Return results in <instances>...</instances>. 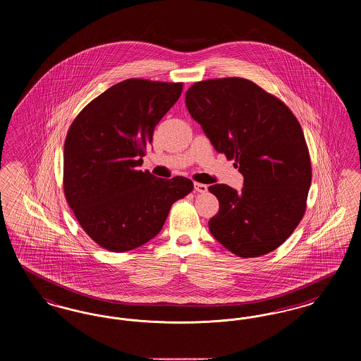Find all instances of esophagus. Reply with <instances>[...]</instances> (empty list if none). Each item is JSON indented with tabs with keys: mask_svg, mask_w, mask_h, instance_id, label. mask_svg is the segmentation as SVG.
<instances>
[{
	"mask_svg": "<svg viewBox=\"0 0 361 361\" xmlns=\"http://www.w3.org/2000/svg\"><path fill=\"white\" fill-rule=\"evenodd\" d=\"M193 187H195V190L199 193H206L207 189H208L206 184H200V183H195Z\"/></svg>",
	"mask_w": 361,
	"mask_h": 361,
	"instance_id": "34e87169",
	"label": "esophagus"
}]
</instances>
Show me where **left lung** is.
Returning a JSON list of instances; mask_svg holds the SVG:
<instances>
[{
	"label": "left lung",
	"mask_w": 361,
	"mask_h": 361,
	"mask_svg": "<svg viewBox=\"0 0 361 361\" xmlns=\"http://www.w3.org/2000/svg\"><path fill=\"white\" fill-rule=\"evenodd\" d=\"M185 104L215 150L235 159L243 176L240 192L224 184L208 188L219 200L211 234L238 257L275 250L302 221L311 185L299 121L281 100L238 77L195 82Z\"/></svg>",
	"instance_id": "obj_1"
}]
</instances>
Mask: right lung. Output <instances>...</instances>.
<instances>
[{
  "label": "right lung",
  "mask_w": 361,
  "mask_h": 361,
  "mask_svg": "<svg viewBox=\"0 0 361 361\" xmlns=\"http://www.w3.org/2000/svg\"><path fill=\"white\" fill-rule=\"evenodd\" d=\"M183 82L130 78L92 100L70 126L63 153L65 196L86 234L109 252L153 240L174 202L193 183L137 171L155 126L178 100Z\"/></svg>",
  "instance_id": "right-lung-1"
}]
</instances>
